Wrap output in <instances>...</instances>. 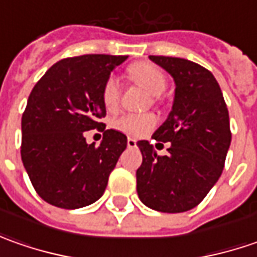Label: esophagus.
Listing matches in <instances>:
<instances>
[{"mask_svg":"<svg viewBox=\"0 0 257 257\" xmlns=\"http://www.w3.org/2000/svg\"><path fill=\"white\" fill-rule=\"evenodd\" d=\"M127 146H128V147H132V149H133V147H137V140H136V139H132V137H128V139H127Z\"/></svg>","mask_w":257,"mask_h":257,"instance_id":"obj_1","label":"esophagus"}]
</instances>
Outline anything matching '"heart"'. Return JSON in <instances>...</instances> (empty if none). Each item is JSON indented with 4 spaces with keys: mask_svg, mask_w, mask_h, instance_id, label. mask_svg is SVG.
I'll use <instances>...</instances> for the list:
<instances>
[{
    "mask_svg": "<svg viewBox=\"0 0 257 257\" xmlns=\"http://www.w3.org/2000/svg\"><path fill=\"white\" fill-rule=\"evenodd\" d=\"M130 75L136 83L143 85L153 95H160L166 90L167 80L164 73L150 63H137L130 67ZM101 98L107 110H114L120 101V84L118 80L110 75L103 85ZM157 123L154 114L127 113L114 120V128L133 137H140L147 134Z\"/></svg>",
    "mask_w": 257,
    "mask_h": 257,
    "instance_id": "1",
    "label": "heart"
}]
</instances>
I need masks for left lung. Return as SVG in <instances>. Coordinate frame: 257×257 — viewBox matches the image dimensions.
Returning a JSON list of instances; mask_svg holds the SVG:
<instances>
[{"label": "left lung", "mask_w": 257, "mask_h": 257, "mask_svg": "<svg viewBox=\"0 0 257 257\" xmlns=\"http://www.w3.org/2000/svg\"><path fill=\"white\" fill-rule=\"evenodd\" d=\"M149 58L176 84L172 111L152 137L172 146L167 156H159L147 140L137 143L143 154L136 172L137 194L157 212H187L222 174L232 142L229 111L219 83L204 67L177 57Z\"/></svg>", "instance_id": "obj_1"}]
</instances>
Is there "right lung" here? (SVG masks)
<instances>
[{
    "label": "right lung",
    "mask_w": 257,
    "mask_h": 257,
    "mask_svg": "<svg viewBox=\"0 0 257 257\" xmlns=\"http://www.w3.org/2000/svg\"><path fill=\"white\" fill-rule=\"evenodd\" d=\"M127 55L87 54L60 60L47 70L28 97L21 120V159L35 192L61 209L97 202L127 147V137L104 130L101 90ZM104 131L98 148L84 132Z\"/></svg>",
    "instance_id": "add662e5"
}]
</instances>
